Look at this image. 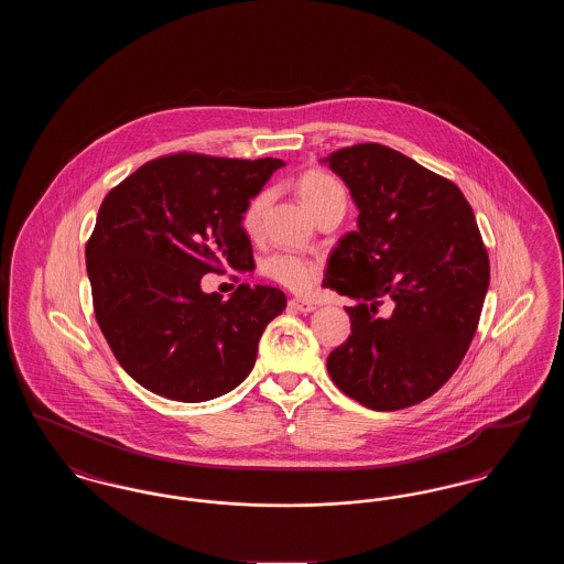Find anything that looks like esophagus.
<instances>
[{
    "label": "esophagus",
    "instance_id": "34e87169",
    "mask_svg": "<svg viewBox=\"0 0 564 564\" xmlns=\"http://www.w3.org/2000/svg\"><path fill=\"white\" fill-rule=\"evenodd\" d=\"M290 306H292L294 311H297V313H313V311L317 308L315 302L304 300V297H292V300H290Z\"/></svg>",
    "mask_w": 564,
    "mask_h": 564
}]
</instances>
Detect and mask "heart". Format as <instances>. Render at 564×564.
Here are the masks:
<instances>
[{
    "label": "heart",
    "instance_id": "heart-1",
    "mask_svg": "<svg viewBox=\"0 0 564 564\" xmlns=\"http://www.w3.org/2000/svg\"><path fill=\"white\" fill-rule=\"evenodd\" d=\"M295 192L302 200V205L311 212V215L322 214L323 209L345 203V188L340 186V182L336 177H332L325 171H306L304 175H300V180L295 182ZM269 200V192H258L245 207L242 212V228L253 235L260 226V217L267 207ZM262 274L292 290V292H306L311 290L319 274L322 267L319 262L304 258V256H295V253H272L264 262H262Z\"/></svg>",
    "mask_w": 564,
    "mask_h": 564
}]
</instances>
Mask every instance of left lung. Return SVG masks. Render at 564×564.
Wrapping results in <instances>:
<instances>
[{
    "label": "left lung",
    "instance_id": "obj_1",
    "mask_svg": "<svg viewBox=\"0 0 564 564\" xmlns=\"http://www.w3.org/2000/svg\"><path fill=\"white\" fill-rule=\"evenodd\" d=\"M323 162L359 209L323 279L357 300L327 372L355 402L402 410L431 398L471 345L490 281L482 235L463 192L398 150L359 143Z\"/></svg>",
    "mask_w": 564,
    "mask_h": 564
}]
</instances>
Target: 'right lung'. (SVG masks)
Listing matches in <instances>:
<instances>
[{"label": "right lung", "instance_id": "right-lung-1", "mask_svg": "<svg viewBox=\"0 0 564 564\" xmlns=\"http://www.w3.org/2000/svg\"><path fill=\"white\" fill-rule=\"evenodd\" d=\"M279 159L171 154L109 189L86 242L95 317L124 372L177 402H207L251 372L258 343L288 297L241 283L205 294L207 272L253 270L242 212Z\"/></svg>", "mask_w": 564, "mask_h": 564}]
</instances>
